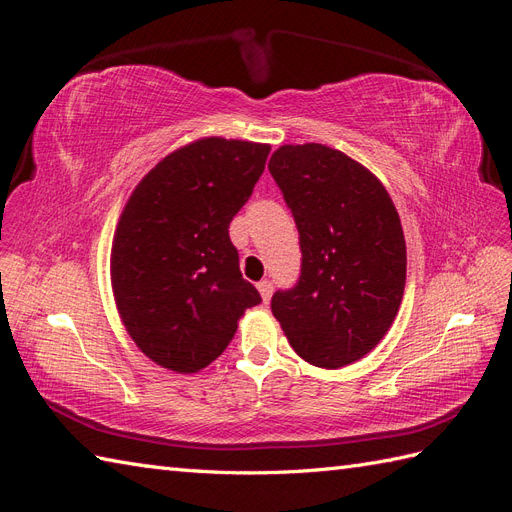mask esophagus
Masks as SVG:
<instances>
[{
  "label": "esophagus",
  "instance_id": "esophagus-1",
  "mask_svg": "<svg viewBox=\"0 0 512 512\" xmlns=\"http://www.w3.org/2000/svg\"><path fill=\"white\" fill-rule=\"evenodd\" d=\"M256 288H258V292H260L262 303H267V301L271 299V294H273V284L267 282V280H262V282H258Z\"/></svg>",
  "mask_w": 512,
  "mask_h": 512
}]
</instances>
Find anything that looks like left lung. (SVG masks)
Segmentation results:
<instances>
[{
    "mask_svg": "<svg viewBox=\"0 0 512 512\" xmlns=\"http://www.w3.org/2000/svg\"><path fill=\"white\" fill-rule=\"evenodd\" d=\"M299 228L301 277L271 312L292 350L322 369L363 359L391 329L406 288V239L382 181L344 151L282 145L269 160Z\"/></svg>",
    "mask_w": 512,
    "mask_h": 512,
    "instance_id": "1",
    "label": "left lung"
}]
</instances>
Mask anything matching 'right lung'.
Listing matches in <instances>:
<instances>
[{
    "label": "right lung",
    "instance_id": "obj_1",
    "mask_svg": "<svg viewBox=\"0 0 512 512\" xmlns=\"http://www.w3.org/2000/svg\"><path fill=\"white\" fill-rule=\"evenodd\" d=\"M267 143L207 136L175 149L138 181L111 247L119 318L147 359L175 374L213 363L260 303L243 280L228 226L247 203Z\"/></svg>",
    "mask_w": 512,
    "mask_h": 512
}]
</instances>
